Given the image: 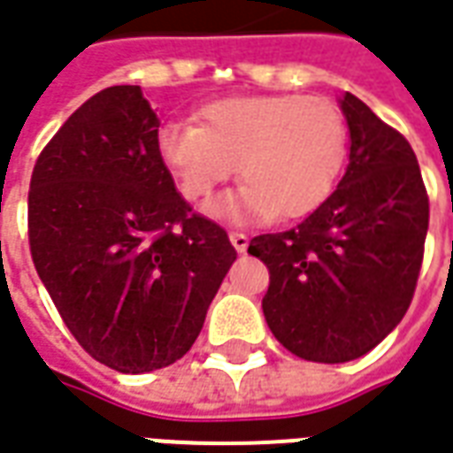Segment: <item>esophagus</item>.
<instances>
[{"label": "esophagus", "instance_id": "esophagus-1", "mask_svg": "<svg viewBox=\"0 0 453 453\" xmlns=\"http://www.w3.org/2000/svg\"><path fill=\"white\" fill-rule=\"evenodd\" d=\"M230 242H233V248H235L237 252H245L250 245V237L245 235V233H230Z\"/></svg>", "mask_w": 453, "mask_h": 453}]
</instances>
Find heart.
I'll list each match as a JSON object with an SVG mask.
<instances>
[{
    "label": "heart",
    "instance_id": "heart-1",
    "mask_svg": "<svg viewBox=\"0 0 453 453\" xmlns=\"http://www.w3.org/2000/svg\"><path fill=\"white\" fill-rule=\"evenodd\" d=\"M203 125L166 122L157 151L186 198H208L237 172L242 186L205 205L226 223L299 218L324 203L346 161V119L314 95H242L201 110Z\"/></svg>",
    "mask_w": 453,
    "mask_h": 453
}]
</instances>
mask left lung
Listing matches in <instances>:
<instances>
[{
  "label": "left lung",
  "instance_id": "obj_1",
  "mask_svg": "<svg viewBox=\"0 0 453 453\" xmlns=\"http://www.w3.org/2000/svg\"><path fill=\"white\" fill-rule=\"evenodd\" d=\"M350 151L336 191L287 233L250 240L270 270L267 326L287 350L348 363L380 343L412 302L429 226L410 142L356 95L343 93Z\"/></svg>",
  "mask_w": 453,
  "mask_h": 453
}]
</instances>
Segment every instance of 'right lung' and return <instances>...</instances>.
I'll return each instance as SVG.
<instances>
[{"mask_svg":"<svg viewBox=\"0 0 453 453\" xmlns=\"http://www.w3.org/2000/svg\"><path fill=\"white\" fill-rule=\"evenodd\" d=\"M157 132L139 85L105 88L41 151L28 191L43 287L75 341L129 375L188 353L235 259L226 230L176 191Z\"/></svg>","mask_w":453,"mask_h":453,"instance_id":"1","label":"right lung"}]
</instances>
